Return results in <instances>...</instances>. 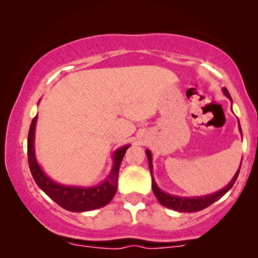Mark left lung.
Returning <instances> with one entry per match:
<instances>
[{
  "instance_id": "8db88e82",
  "label": "left lung",
  "mask_w": 258,
  "mask_h": 258,
  "mask_svg": "<svg viewBox=\"0 0 258 258\" xmlns=\"http://www.w3.org/2000/svg\"><path fill=\"white\" fill-rule=\"evenodd\" d=\"M223 93L226 94L228 98L232 100V97H230L229 92H228L227 88H223ZM239 130H240V132H241L240 123H239ZM146 153H147V156H148V161H149L150 173H152L153 191H154V194H155L156 199L159 200V203L161 204L162 206H166V207H168V209L174 210V211H179V212H197V211H200V210H203V209H206L207 206H210V205H211V204H214L215 201H217L218 199H221V198L223 197V195L226 194L230 188H232L234 183H235L236 178H238L239 172H240V167H239V170L236 171L235 174H234L233 179L230 180L229 184H228L227 186H224V188L221 189V190L216 191V193H214V194L205 195V197H197V198L176 197V195H171V194L165 193V191H162L161 189H160L159 186L156 185L155 180H154V177H153V162H152L153 155H152V153L149 152V150H146Z\"/></svg>"
}]
</instances>
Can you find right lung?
Returning a JSON list of instances; mask_svg holds the SVG:
<instances>
[{
	"label": "right lung",
	"mask_w": 258,
	"mask_h": 258,
	"mask_svg": "<svg viewBox=\"0 0 258 258\" xmlns=\"http://www.w3.org/2000/svg\"><path fill=\"white\" fill-rule=\"evenodd\" d=\"M37 115L31 121L30 130L28 136V161L31 174L34 177L36 184L48 195L53 201L61 206L63 209L72 212H85L91 210L99 209L105 206L114 198L117 189V178H119L120 164L122 161L123 155L130 146L121 147L112 154V168L109 173L108 178L98 185L90 186H70L55 183L43 172L42 168L37 164L35 156L34 136L35 127H36Z\"/></svg>",
	"instance_id": "right-lung-1"
}]
</instances>
